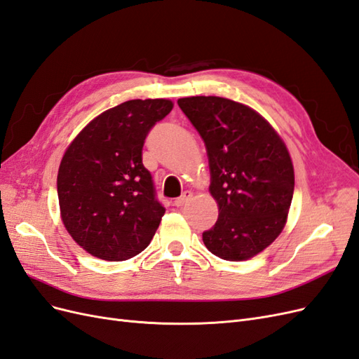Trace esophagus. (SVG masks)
<instances>
[{
    "instance_id": "obj_1",
    "label": "esophagus",
    "mask_w": 359,
    "mask_h": 359,
    "mask_svg": "<svg viewBox=\"0 0 359 359\" xmlns=\"http://www.w3.org/2000/svg\"><path fill=\"white\" fill-rule=\"evenodd\" d=\"M193 198V193L191 191H184L182 194H181V196L178 198V199H175V201H173V205H175V206H178V208H181V206L182 205H186L190 199Z\"/></svg>"
}]
</instances>
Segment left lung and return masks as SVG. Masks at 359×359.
<instances>
[{
	"label": "left lung",
	"mask_w": 359,
	"mask_h": 359,
	"mask_svg": "<svg viewBox=\"0 0 359 359\" xmlns=\"http://www.w3.org/2000/svg\"><path fill=\"white\" fill-rule=\"evenodd\" d=\"M210 161V191L219 219L202 233L206 248L224 260H247L283 231L295 187L289 151L252 107L215 95L180 99Z\"/></svg>",
	"instance_id": "obj_1"
}]
</instances>
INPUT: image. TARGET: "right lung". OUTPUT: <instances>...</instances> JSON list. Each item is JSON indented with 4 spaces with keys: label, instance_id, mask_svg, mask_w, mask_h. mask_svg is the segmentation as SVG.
I'll return each instance as SVG.
<instances>
[{
    "label": "right lung",
    "instance_id": "right-lung-1",
    "mask_svg": "<svg viewBox=\"0 0 359 359\" xmlns=\"http://www.w3.org/2000/svg\"><path fill=\"white\" fill-rule=\"evenodd\" d=\"M172 107L166 99L124 102L94 118L67 148L57 178L61 219L90 255L119 262L153 240L166 210L142 148Z\"/></svg>",
    "mask_w": 359,
    "mask_h": 359
}]
</instances>
